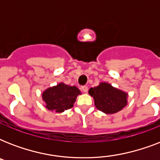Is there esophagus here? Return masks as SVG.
Returning <instances> with one entry per match:
<instances>
[{
  "instance_id": "34e87169",
  "label": "esophagus",
  "mask_w": 160,
  "mask_h": 160,
  "mask_svg": "<svg viewBox=\"0 0 160 160\" xmlns=\"http://www.w3.org/2000/svg\"><path fill=\"white\" fill-rule=\"evenodd\" d=\"M81 90H82L83 92L86 93L88 91V87L86 86V85H84V86H82V87H81Z\"/></svg>"
}]
</instances>
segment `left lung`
I'll list each match as a JSON object with an SVG mask.
<instances>
[{"mask_svg":"<svg viewBox=\"0 0 160 160\" xmlns=\"http://www.w3.org/2000/svg\"><path fill=\"white\" fill-rule=\"evenodd\" d=\"M90 94L95 100V105L105 114H114L127 105L126 93L103 82L96 87L90 88Z\"/></svg>","mask_w":160,"mask_h":160,"instance_id":"obj_1","label":"left lung"}]
</instances>
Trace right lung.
Instances as JSON below:
<instances>
[{
  "mask_svg": "<svg viewBox=\"0 0 160 160\" xmlns=\"http://www.w3.org/2000/svg\"><path fill=\"white\" fill-rule=\"evenodd\" d=\"M80 94V91L77 87L60 83L45 90L42 94V99L46 102L47 109L61 113L72 108L76 97Z\"/></svg>",
  "mask_w": 160,
  "mask_h": 160,
  "instance_id": "right-lung-1",
  "label": "right lung"
}]
</instances>
